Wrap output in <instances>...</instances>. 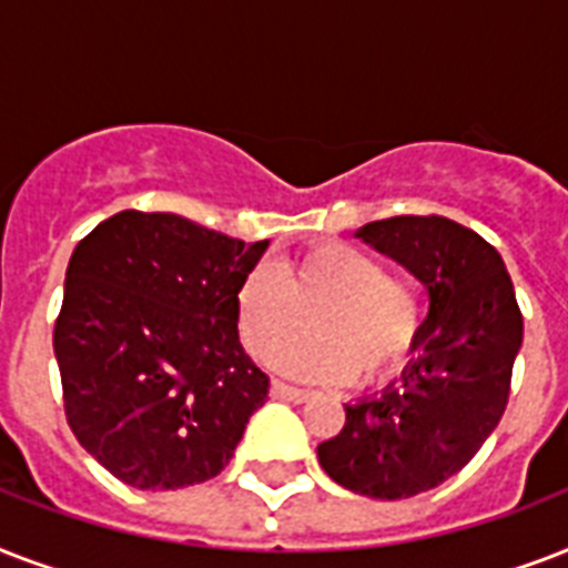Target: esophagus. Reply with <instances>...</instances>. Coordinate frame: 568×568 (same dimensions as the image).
Segmentation results:
<instances>
[{"label": "esophagus", "instance_id": "obj_1", "mask_svg": "<svg viewBox=\"0 0 568 568\" xmlns=\"http://www.w3.org/2000/svg\"><path fill=\"white\" fill-rule=\"evenodd\" d=\"M271 395L283 397V400H294V404L310 400V392H306V388L288 386V383H283V379H274V383H271Z\"/></svg>", "mask_w": 568, "mask_h": 568}]
</instances>
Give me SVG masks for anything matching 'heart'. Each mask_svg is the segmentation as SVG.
<instances>
[{
  "label": "heart",
  "mask_w": 568,
  "mask_h": 568,
  "mask_svg": "<svg viewBox=\"0 0 568 568\" xmlns=\"http://www.w3.org/2000/svg\"><path fill=\"white\" fill-rule=\"evenodd\" d=\"M241 345L258 363H274L312 326L316 338L276 361L294 377L359 386L404 363L422 324L413 280L388 274L368 250L324 241L280 265L256 267L235 292Z\"/></svg>",
  "instance_id": "b5f03b06"
}]
</instances>
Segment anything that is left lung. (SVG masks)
Instances as JSON below:
<instances>
[{"instance_id":"left-lung-1","label":"left lung","mask_w":568,"mask_h":568,"mask_svg":"<svg viewBox=\"0 0 568 568\" xmlns=\"http://www.w3.org/2000/svg\"><path fill=\"white\" fill-rule=\"evenodd\" d=\"M359 239L409 267L430 292L424 354L377 397L345 404V427L321 442L338 486L395 501L427 493L468 466L510 400L521 310L501 253L442 214L365 223Z\"/></svg>"}]
</instances>
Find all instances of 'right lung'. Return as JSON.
Returning <instances> with one entry per match:
<instances>
[{
    "mask_svg": "<svg viewBox=\"0 0 568 568\" xmlns=\"http://www.w3.org/2000/svg\"><path fill=\"white\" fill-rule=\"evenodd\" d=\"M265 247L135 209L75 244L52 333L64 415L118 480L171 493L232 459L271 386L235 324Z\"/></svg>",
    "mask_w": 568,
    "mask_h": 568,
    "instance_id": "add662e5",
    "label": "right lung"
}]
</instances>
